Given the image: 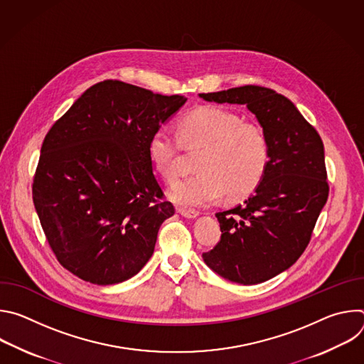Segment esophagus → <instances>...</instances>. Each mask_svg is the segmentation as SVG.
<instances>
[{
	"mask_svg": "<svg viewBox=\"0 0 364 364\" xmlns=\"http://www.w3.org/2000/svg\"><path fill=\"white\" fill-rule=\"evenodd\" d=\"M178 213L186 218V219H194L198 216V212L196 210H191V209H178Z\"/></svg>",
	"mask_w": 364,
	"mask_h": 364,
	"instance_id": "obj_1",
	"label": "esophagus"
}]
</instances>
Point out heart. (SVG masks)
<instances>
[{
	"label": "heart",
	"instance_id": "obj_1",
	"mask_svg": "<svg viewBox=\"0 0 364 364\" xmlns=\"http://www.w3.org/2000/svg\"><path fill=\"white\" fill-rule=\"evenodd\" d=\"M178 138L167 128L155 129L146 144L151 166L167 183L178 177L180 142L201 146L194 176L177 183L171 198L183 207L209 205L226 194L236 200L252 193L269 164V144L264 131L222 107H200L184 115Z\"/></svg>",
	"mask_w": 364,
	"mask_h": 364
}]
</instances>
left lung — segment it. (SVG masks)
Returning a JSON list of instances; mask_svg holds the SVG:
<instances>
[{"label":"left lung","mask_w":364,"mask_h":364,"mask_svg":"<svg viewBox=\"0 0 364 364\" xmlns=\"http://www.w3.org/2000/svg\"><path fill=\"white\" fill-rule=\"evenodd\" d=\"M198 96L246 105L269 144L262 181L242 204L216 213L220 242L203 259L232 282H265L296 262L328 198L323 141L294 103L269 87L246 85Z\"/></svg>","instance_id":"8db88e82"}]
</instances>
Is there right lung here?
Segmentation results:
<instances>
[{
    "label": "right lung",
    "mask_w": 364,
    "mask_h": 364,
    "mask_svg": "<svg viewBox=\"0 0 364 364\" xmlns=\"http://www.w3.org/2000/svg\"><path fill=\"white\" fill-rule=\"evenodd\" d=\"M186 100L103 80L47 132L33 201L51 250L77 278L119 284L154 253L174 205L164 200L146 144Z\"/></svg>",
    "instance_id": "obj_1"
}]
</instances>
